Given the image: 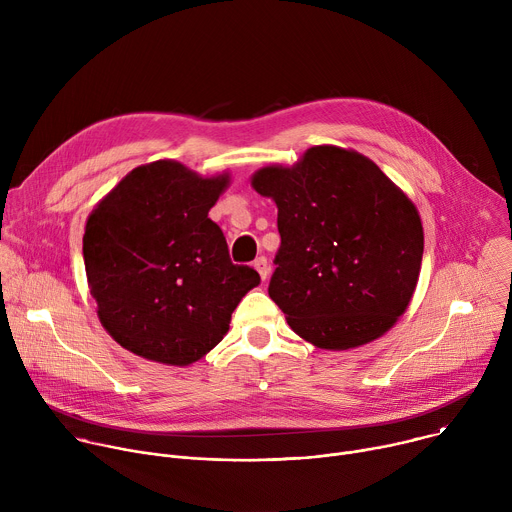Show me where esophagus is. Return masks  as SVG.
<instances>
[{"label":"esophagus","mask_w":512,"mask_h":512,"mask_svg":"<svg viewBox=\"0 0 512 512\" xmlns=\"http://www.w3.org/2000/svg\"><path fill=\"white\" fill-rule=\"evenodd\" d=\"M253 267L259 271V275H261V279H263V281L269 277V263H267V259H265V257H257V259H255V263H253Z\"/></svg>","instance_id":"esophagus-1"}]
</instances>
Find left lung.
<instances>
[{"instance_id": "1", "label": "left lung", "mask_w": 512, "mask_h": 512, "mask_svg": "<svg viewBox=\"0 0 512 512\" xmlns=\"http://www.w3.org/2000/svg\"><path fill=\"white\" fill-rule=\"evenodd\" d=\"M281 245L269 298L296 334L346 350L385 334L415 291L423 229L413 202L356 152L318 145L294 168H263Z\"/></svg>"}]
</instances>
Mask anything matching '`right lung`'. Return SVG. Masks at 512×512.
<instances>
[{
    "label": "right lung",
    "instance_id": "obj_1",
    "mask_svg": "<svg viewBox=\"0 0 512 512\" xmlns=\"http://www.w3.org/2000/svg\"><path fill=\"white\" fill-rule=\"evenodd\" d=\"M229 176L200 178L160 160L129 172L91 212L83 257L97 314L127 350L186 364L229 330L231 314L261 277L235 265L208 210Z\"/></svg>",
    "mask_w": 512,
    "mask_h": 512
}]
</instances>
